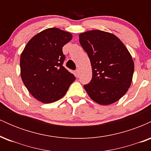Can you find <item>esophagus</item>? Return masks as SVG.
<instances>
[{
  "mask_svg": "<svg viewBox=\"0 0 151 151\" xmlns=\"http://www.w3.org/2000/svg\"><path fill=\"white\" fill-rule=\"evenodd\" d=\"M79 74H80V72H79V70H76L75 71V75H76V77H79Z\"/></svg>",
  "mask_w": 151,
  "mask_h": 151,
  "instance_id": "obj_1",
  "label": "esophagus"
}]
</instances>
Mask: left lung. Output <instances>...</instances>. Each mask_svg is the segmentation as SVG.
Here are the masks:
<instances>
[{
	"label": "left lung",
	"instance_id": "8db88e82",
	"mask_svg": "<svg viewBox=\"0 0 151 151\" xmlns=\"http://www.w3.org/2000/svg\"><path fill=\"white\" fill-rule=\"evenodd\" d=\"M79 37L92 69V79L84 89L99 104L117 101L132 82L134 63L129 51L115 35L105 31L89 30Z\"/></svg>",
	"mask_w": 151,
	"mask_h": 151
}]
</instances>
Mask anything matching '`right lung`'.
<instances>
[{
	"label": "right lung",
	"instance_id": "add662e5",
	"mask_svg": "<svg viewBox=\"0 0 151 151\" xmlns=\"http://www.w3.org/2000/svg\"><path fill=\"white\" fill-rule=\"evenodd\" d=\"M72 39L58 27L41 31L27 43L20 56V76L31 94L44 104L63 97L75 77L62 66V47Z\"/></svg>",
	"mask_w": 151,
	"mask_h": 151
}]
</instances>
